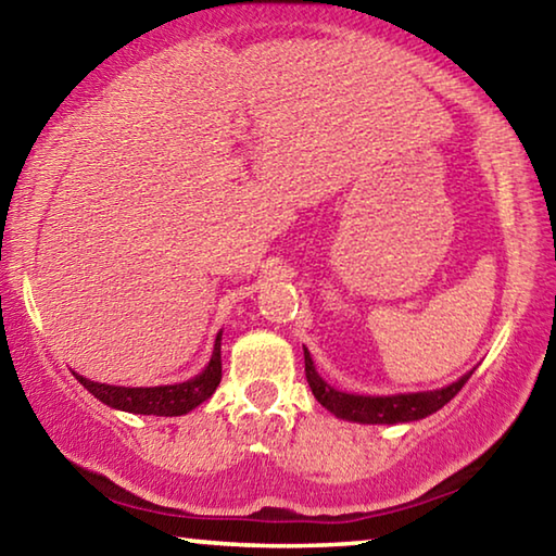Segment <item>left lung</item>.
<instances>
[{
  "mask_svg": "<svg viewBox=\"0 0 556 556\" xmlns=\"http://www.w3.org/2000/svg\"><path fill=\"white\" fill-rule=\"evenodd\" d=\"M304 365H306V380L312 388L314 397L324 404L328 412H333L338 419L345 421H361V425H400V421H417L425 419L429 414L444 407L458 394V390L468 382L473 370L466 372L464 378L446 384L441 390L431 392H412V394H388V397H368V394H348L341 390H333L331 384L321 380L316 372L314 361L304 348Z\"/></svg>",
  "mask_w": 556,
  "mask_h": 556,
  "instance_id": "left-lung-1",
  "label": "left lung"
}]
</instances>
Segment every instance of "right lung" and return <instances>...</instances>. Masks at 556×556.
Returning a JSON list of instances; mask_svg holds the SVG:
<instances>
[{
  "label": "right lung",
  "instance_id": "right-lung-1",
  "mask_svg": "<svg viewBox=\"0 0 556 556\" xmlns=\"http://www.w3.org/2000/svg\"><path fill=\"white\" fill-rule=\"evenodd\" d=\"M220 336H215V348L211 363L195 378L178 382V384H162V388H117V384L92 382L83 375L73 372L83 388L90 394H96L100 402H105L112 409L131 412V414H156V417H181V414L199 407L215 392L223 378L220 363Z\"/></svg>",
  "mask_w": 556,
  "mask_h": 556
}]
</instances>
